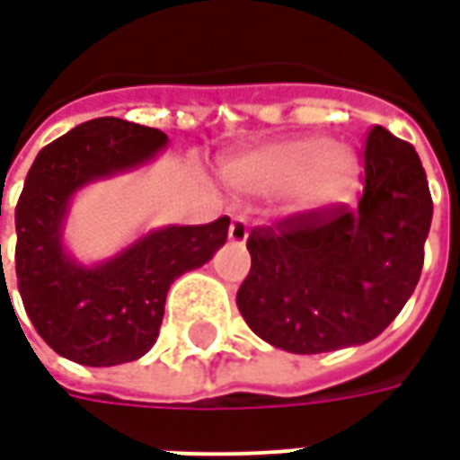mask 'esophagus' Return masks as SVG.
Instances as JSON below:
<instances>
[{
    "mask_svg": "<svg viewBox=\"0 0 460 460\" xmlns=\"http://www.w3.org/2000/svg\"><path fill=\"white\" fill-rule=\"evenodd\" d=\"M249 239V221L243 217H234L229 226V241L231 243H246Z\"/></svg>",
    "mask_w": 460,
    "mask_h": 460,
    "instance_id": "obj_1",
    "label": "esophagus"
}]
</instances>
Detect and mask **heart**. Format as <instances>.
I'll return each instance as SVG.
<instances>
[{"label":"heart","instance_id":"1","mask_svg":"<svg viewBox=\"0 0 460 460\" xmlns=\"http://www.w3.org/2000/svg\"><path fill=\"white\" fill-rule=\"evenodd\" d=\"M359 177V160L347 145L323 135L273 142L226 162L224 180L231 190L253 197H273L293 190L303 209L345 201Z\"/></svg>","mask_w":460,"mask_h":460}]
</instances>
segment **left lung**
Listing matches in <instances>:
<instances>
[{
    "mask_svg": "<svg viewBox=\"0 0 460 460\" xmlns=\"http://www.w3.org/2000/svg\"><path fill=\"white\" fill-rule=\"evenodd\" d=\"M431 217L419 155L376 125L355 209L340 204L251 231L241 315L261 340L293 355L365 345L411 298Z\"/></svg>",
    "mask_w": 460,
    "mask_h": 460,
    "instance_id": "left-lung-1",
    "label": "left lung"
}]
</instances>
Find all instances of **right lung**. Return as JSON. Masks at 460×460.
I'll return each mask as SVG.
<instances>
[{
    "instance_id": "obj_1",
    "label": "right lung",
    "mask_w": 460,
    "mask_h": 460,
    "mask_svg": "<svg viewBox=\"0 0 460 460\" xmlns=\"http://www.w3.org/2000/svg\"><path fill=\"white\" fill-rule=\"evenodd\" d=\"M167 135L120 118L81 122L36 155L16 204V280L29 320L54 352L85 367L147 355L167 290L226 243L229 217L142 231L125 249L81 263L64 239L75 194L157 160Z\"/></svg>"
}]
</instances>
